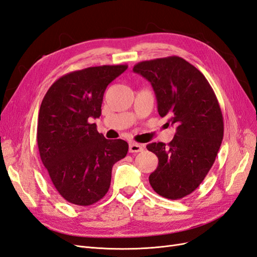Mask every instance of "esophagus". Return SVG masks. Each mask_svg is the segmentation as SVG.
<instances>
[{"label":"esophagus","mask_w":257,"mask_h":257,"mask_svg":"<svg viewBox=\"0 0 257 257\" xmlns=\"http://www.w3.org/2000/svg\"><path fill=\"white\" fill-rule=\"evenodd\" d=\"M144 150V146L139 145L136 143H131L128 146V151L131 153H136V152H141Z\"/></svg>","instance_id":"34e87169"}]
</instances>
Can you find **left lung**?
I'll list each match as a JSON object with an SVG mask.
<instances>
[{
    "label": "left lung",
    "instance_id": "8db88e82",
    "mask_svg": "<svg viewBox=\"0 0 257 257\" xmlns=\"http://www.w3.org/2000/svg\"><path fill=\"white\" fill-rule=\"evenodd\" d=\"M133 71L151 83L159 114L176 125L168 145L147 146L159 159L149 182L159 195L180 199L198 188L219 152L224 134L219 102L206 77L180 57L139 62Z\"/></svg>",
    "mask_w": 257,
    "mask_h": 257
}]
</instances>
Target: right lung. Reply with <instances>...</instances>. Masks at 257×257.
Wrapping results in <instances>:
<instances>
[{"mask_svg":"<svg viewBox=\"0 0 257 257\" xmlns=\"http://www.w3.org/2000/svg\"><path fill=\"white\" fill-rule=\"evenodd\" d=\"M127 65H103L68 73L52 83L43 99L37 145L54 188L68 203L90 206L109 190L114 163L128 145L106 139L91 119L102 113L104 92Z\"/></svg>","mask_w":257,"mask_h":257,"instance_id":"1","label":"right lung"}]
</instances>
